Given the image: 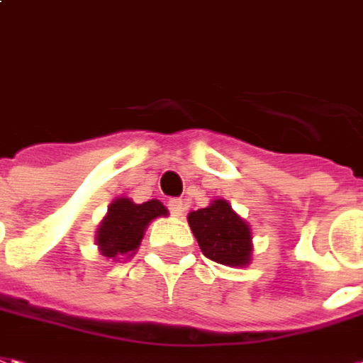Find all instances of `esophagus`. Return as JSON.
<instances>
[{"instance_id":"1","label":"esophagus","mask_w":363,"mask_h":363,"mask_svg":"<svg viewBox=\"0 0 363 363\" xmlns=\"http://www.w3.org/2000/svg\"><path fill=\"white\" fill-rule=\"evenodd\" d=\"M184 201L182 199H169L168 201V211L174 215V217H179L182 213H184Z\"/></svg>"}]
</instances>
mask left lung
I'll return each instance as SVG.
<instances>
[{"label":"left lung","instance_id":"obj_1","mask_svg":"<svg viewBox=\"0 0 363 363\" xmlns=\"http://www.w3.org/2000/svg\"><path fill=\"white\" fill-rule=\"evenodd\" d=\"M187 220L209 259L225 266H246L250 262V227L225 199H215L209 207L189 213Z\"/></svg>","mask_w":363,"mask_h":363}]
</instances>
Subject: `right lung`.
<instances>
[{"instance_id":"right-lung-1","label":"right lung","mask_w":363,"mask_h":363,"mask_svg":"<svg viewBox=\"0 0 363 363\" xmlns=\"http://www.w3.org/2000/svg\"><path fill=\"white\" fill-rule=\"evenodd\" d=\"M168 215V209L158 199L136 205L127 197L115 199L107 217L97 230V244L105 258L117 259L138 248L146 225L152 218Z\"/></svg>"}]
</instances>
